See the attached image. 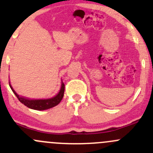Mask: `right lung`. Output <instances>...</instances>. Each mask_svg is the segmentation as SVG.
Masks as SVG:
<instances>
[{
  "label": "right lung",
  "instance_id": "1",
  "mask_svg": "<svg viewBox=\"0 0 153 153\" xmlns=\"http://www.w3.org/2000/svg\"><path fill=\"white\" fill-rule=\"evenodd\" d=\"M10 88L12 89V92H14L18 99L24 104L27 106V107L30 108V109H35V110H45V109H50V108L54 107V106H57L61 101L62 100L63 97H64V84L63 81L61 82V89H60L59 92L55 95V97L51 98H48V99H28V98H25L24 97L19 96L18 94L15 92L13 88L12 87L11 84H10Z\"/></svg>",
  "mask_w": 153,
  "mask_h": 153
}]
</instances>
